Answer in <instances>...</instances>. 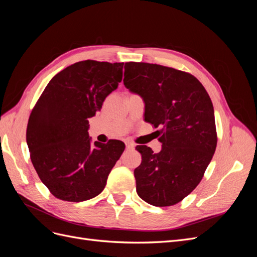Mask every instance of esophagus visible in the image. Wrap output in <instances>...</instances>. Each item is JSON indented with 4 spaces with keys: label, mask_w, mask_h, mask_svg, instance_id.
Wrapping results in <instances>:
<instances>
[{
    "label": "esophagus",
    "mask_w": 257,
    "mask_h": 257,
    "mask_svg": "<svg viewBox=\"0 0 257 257\" xmlns=\"http://www.w3.org/2000/svg\"><path fill=\"white\" fill-rule=\"evenodd\" d=\"M135 145L133 143H126V149H134Z\"/></svg>",
    "instance_id": "obj_1"
}]
</instances>
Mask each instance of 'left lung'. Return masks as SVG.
<instances>
[{"mask_svg": "<svg viewBox=\"0 0 257 257\" xmlns=\"http://www.w3.org/2000/svg\"><path fill=\"white\" fill-rule=\"evenodd\" d=\"M123 82L144 98L145 120L161 127L159 153L136 147L143 158L134 170L138 196L152 206L176 205L198 185L214 154L211 98L196 77L159 64L127 62Z\"/></svg>", "mask_w": 257, "mask_h": 257, "instance_id": "left-lung-1", "label": "left lung"}]
</instances>
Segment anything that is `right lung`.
<instances>
[{
  "mask_svg": "<svg viewBox=\"0 0 257 257\" xmlns=\"http://www.w3.org/2000/svg\"><path fill=\"white\" fill-rule=\"evenodd\" d=\"M124 63L77 62L49 81L30 114L27 143L42 182L54 197L88 200L105 188L125 149L120 141L91 145L89 118L122 80Z\"/></svg>",
  "mask_w": 257,
  "mask_h": 257,
  "instance_id": "obj_1",
  "label": "right lung"
}]
</instances>
